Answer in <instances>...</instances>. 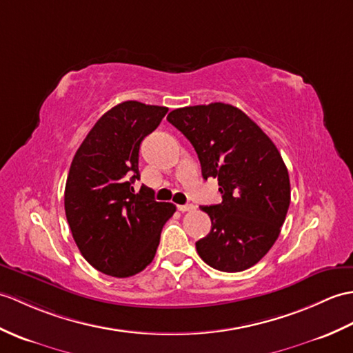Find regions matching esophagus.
I'll return each mask as SVG.
<instances>
[{"label":"esophagus","mask_w":353,"mask_h":353,"mask_svg":"<svg viewBox=\"0 0 353 353\" xmlns=\"http://www.w3.org/2000/svg\"><path fill=\"white\" fill-rule=\"evenodd\" d=\"M177 209L180 212H191V210L195 209V206H194V204H179Z\"/></svg>","instance_id":"34e87169"}]
</instances>
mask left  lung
Listing matches in <instances>:
<instances>
[{
  "instance_id": "8db88e82",
  "label": "left lung",
  "mask_w": 353,
  "mask_h": 353,
  "mask_svg": "<svg viewBox=\"0 0 353 353\" xmlns=\"http://www.w3.org/2000/svg\"><path fill=\"white\" fill-rule=\"evenodd\" d=\"M167 120L199 154L203 179H218L223 201L201 206L210 233L195 242L204 263L241 272L266 256L290 204L289 171L263 130L233 105L215 102L177 108Z\"/></svg>"
}]
</instances>
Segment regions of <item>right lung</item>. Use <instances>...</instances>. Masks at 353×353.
<instances>
[{
    "instance_id": "1",
    "label": "right lung",
    "mask_w": 353,
    "mask_h": 353,
    "mask_svg": "<svg viewBox=\"0 0 353 353\" xmlns=\"http://www.w3.org/2000/svg\"><path fill=\"white\" fill-rule=\"evenodd\" d=\"M165 106L121 102L96 121L79 145L64 190V210L83 257L101 272L126 278L141 272L157 254L173 203L154 200L141 186L138 153L159 126Z\"/></svg>"
}]
</instances>
